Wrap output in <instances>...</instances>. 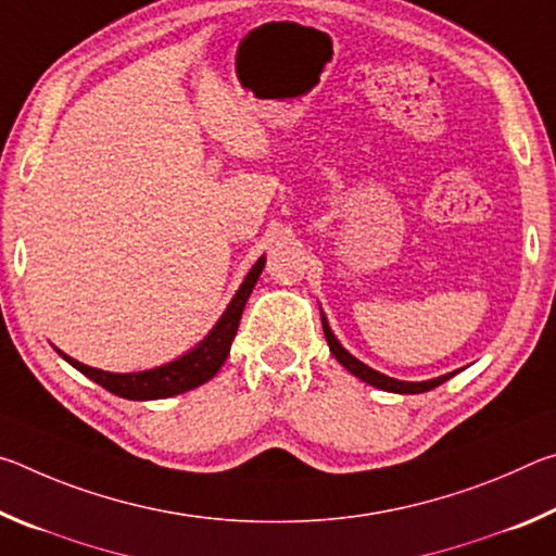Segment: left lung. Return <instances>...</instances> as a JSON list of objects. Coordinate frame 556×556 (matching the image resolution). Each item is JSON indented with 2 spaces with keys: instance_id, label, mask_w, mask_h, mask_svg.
Listing matches in <instances>:
<instances>
[{
  "instance_id": "1",
  "label": "left lung",
  "mask_w": 556,
  "mask_h": 556,
  "mask_svg": "<svg viewBox=\"0 0 556 556\" xmlns=\"http://www.w3.org/2000/svg\"><path fill=\"white\" fill-rule=\"evenodd\" d=\"M321 324H324V333H326L328 348H331V353L336 355V361L341 363L345 370H351V372L355 375V378H361L363 382H368V384H375V388H380V390L400 392V394H419V392H427V390L439 388L441 382H446V380L451 378V375H454V372H448V375H444V378L427 380V382H402V380L388 378V375H382V372H378V370L368 368V365L361 363V361H357V357H353L351 353H348L345 348L336 341V336L331 333V328H328V321H326L324 314H321Z\"/></svg>"
}]
</instances>
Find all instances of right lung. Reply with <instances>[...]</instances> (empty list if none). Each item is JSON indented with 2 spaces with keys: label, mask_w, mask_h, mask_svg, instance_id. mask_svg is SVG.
Returning <instances> with one entry per match:
<instances>
[{
  "label": "right lung",
  "mask_w": 556,
  "mask_h": 556,
  "mask_svg": "<svg viewBox=\"0 0 556 556\" xmlns=\"http://www.w3.org/2000/svg\"><path fill=\"white\" fill-rule=\"evenodd\" d=\"M262 269H265V257L257 260L255 267L250 269V275L244 277L238 294L232 296L230 306L225 308V314L220 316V321L215 324L208 338H205L199 348H193L188 355L178 357V361L168 365H162V368L119 375V372L88 368V365L73 361L68 355L63 353L61 355L73 365L75 370H80L83 375H88L92 382H98L100 388H105L108 392L125 400H164V397H174V394L199 388V384L208 382L213 375L220 370L225 357H228L232 338L238 333L242 308L248 304V299L257 285Z\"/></svg>",
  "instance_id": "1"
}]
</instances>
